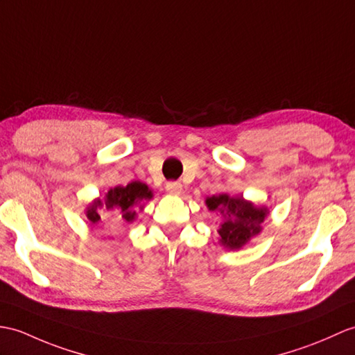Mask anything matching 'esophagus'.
<instances>
[{
	"label": "esophagus",
	"instance_id": "34e87169",
	"mask_svg": "<svg viewBox=\"0 0 355 355\" xmlns=\"http://www.w3.org/2000/svg\"><path fill=\"white\" fill-rule=\"evenodd\" d=\"M166 191L172 195H178L181 192V183L180 181H168Z\"/></svg>",
	"mask_w": 355,
	"mask_h": 355
}]
</instances>
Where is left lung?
I'll use <instances>...</instances> for the list:
<instances>
[{
    "label": "left lung",
    "mask_w": 355,
    "mask_h": 355,
    "mask_svg": "<svg viewBox=\"0 0 355 355\" xmlns=\"http://www.w3.org/2000/svg\"><path fill=\"white\" fill-rule=\"evenodd\" d=\"M205 204L210 210L219 209L220 211H227V219L219 228V236L220 243L230 250L241 248L252 236L259 234L261 230L260 224L266 216V209L254 207L242 198H232L225 193L207 198Z\"/></svg>",
    "instance_id": "left-lung-1"
}]
</instances>
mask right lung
<instances>
[{
    "label": "right lung",
    "mask_w": 355,
    "mask_h": 355,
    "mask_svg": "<svg viewBox=\"0 0 355 355\" xmlns=\"http://www.w3.org/2000/svg\"><path fill=\"white\" fill-rule=\"evenodd\" d=\"M150 198H153L151 191L148 189L146 184L140 183V181H133V183L127 184L125 187L116 186L107 192L104 202L98 201L92 207L87 209V219L92 222V224H96V222L101 219L96 209L105 205L107 209L121 210V216L125 222H133L136 218V210L133 209L135 205H139L142 201L150 200Z\"/></svg>",
    "instance_id": "1"
}]
</instances>
